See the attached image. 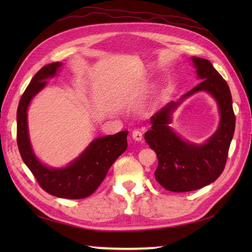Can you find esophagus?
I'll use <instances>...</instances> for the list:
<instances>
[{
    "instance_id": "obj_1",
    "label": "esophagus",
    "mask_w": 252,
    "mask_h": 252,
    "mask_svg": "<svg viewBox=\"0 0 252 252\" xmlns=\"http://www.w3.org/2000/svg\"><path fill=\"white\" fill-rule=\"evenodd\" d=\"M132 137L133 140L136 142H141L143 140V133L138 130H134L132 132Z\"/></svg>"
}]
</instances>
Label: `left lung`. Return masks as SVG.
<instances>
[{"mask_svg":"<svg viewBox=\"0 0 252 252\" xmlns=\"http://www.w3.org/2000/svg\"><path fill=\"white\" fill-rule=\"evenodd\" d=\"M191 62L202 81L178 101H170L157 111L151 118L152 129L145 133L146 143L158 157L155 178L165 189L175 192L199 189L221 175L235 131L232 95L226 81L205 58L194 56ZM197 92L210 94L220 114L217 131L202 144L184 140L168 126L181 101Z\"/></svg>","mask_w":252,"mask_h":252,"instance_id":"left-lung-1","label":"left lung"}]
</instances>
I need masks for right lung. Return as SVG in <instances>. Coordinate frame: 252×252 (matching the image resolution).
I'll return each instance as SVG.
<instances>
[{
    "label": "right lung",
    "instance_id": "add662e5",
    "mask_svg": "<svg viewBox=\"0 0 252 252\" xmlns=\"http://www.w3.org/2000/svg\"><path fill=\"white\" fill-rule=\"evenodd\" d=\"M62 66L63 63L57 62L41 68L21 96L17 109V145L25 164L46 192L66 199H82L93 194L111 164L126 151L129 131L95 138L66 167L53 168L41 162L31 146L27 112L30 101L45 88L46 80L57 76Z\"/></svg>",
    "mask_w": 252,
    "mask_h": 252
}]
</instances>
